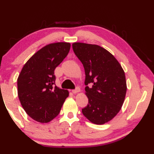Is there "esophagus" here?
<instances>
[{
  "label": "esophagus",
  "instance_id": "34e87169",
  "mask_svg": "<svg viewBox=\"0 0 154 154\" xmlns=\"http://www.w3.org/2000/svg\"><path fill=\"white\" fill-rule=\"evenodd\" d=\"M80 91H81V89H80L79 88H76L75 90H72V92L73 94H76V93H78V92H79Z\"/></svg>",
  "mask_w": 154,
  "mask_h": 154
}]
</instances>
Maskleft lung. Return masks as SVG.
Wrapping results in <instances>:
<instances>
[{
  "instance_id": "1",
  "label": "left lung",
  "mask_w": 154,
  "mask_h": 154,
  "mask_svg": "<svg viewBox=\"0 0 154 154\" xmlns=\"http://www.w3.org/2000/svg\"><path fill=\"white\" fill-rule=\"evenodd\" d=\"M72 48L85 69L88 104L82 113L91 123L102 125L123 106L127 91L125 72L114 56L100 45L73 43Z\"/></svg>"
}]
</instances>
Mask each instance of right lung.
I'll list each match as a JSON object with an SVG mask.
<instances>
[{
    "mask_svg": "<svg viewBox=\"0 0 154 154\" xmlns=\"http://www.w3.org/2000/svg\"><path fill=\"white\" fill-rule=\"evenodd\" d=\"M66 42L50 43L37 51L24 65L17 79V93L26 113L41 123L51 121L69 97L55 84L54 69L70 50Z\"/></svg>",
    "mask_w": 154,
    "mask_h": 154,
    "instance_id": "obj_1",
    "label": "right lung"
}]
</instances>
